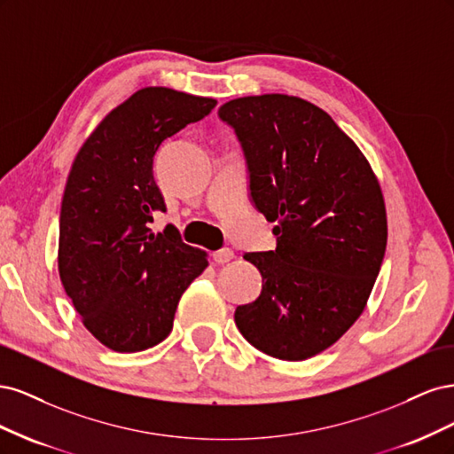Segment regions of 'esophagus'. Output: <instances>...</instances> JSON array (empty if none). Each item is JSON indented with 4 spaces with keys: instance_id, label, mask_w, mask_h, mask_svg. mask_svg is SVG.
I'll use <instances>...</instances> for the list:
<instances>
[{
    "instance_id": "obj_1",
    "label": "esophagus",
    "mask_w": 454,
    "mask_h": 454,
    "mask_svg": "<svg viewBox=\"0 0 454 454\" xmlns=\"http://www.w3.org/2000/svg\"><path fill=\"white\" fill-rule=\"evenodd\" d=\"M235 257V254H232V250L225 248V250H217L212 254V259L215 261L217 265H223V263H229V261Z\"/></svg>"
}]
</instances>
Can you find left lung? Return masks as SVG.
<instances>
[{"instance_id":"left-lung-1","label":"left lung","mask_w":454,"mask_h":454,"mask_svg":"<svg viewBox=\"0 0 454 454\" xmlns=\"http://www.w3.org/2000/svg\"><path fill=\"white\" fill-rule=\"evenodd\" d=\"M250 168L255 208L277 250L246 254L263 287L235 310L244 339L286 362L345 335L373 290L388 240L379 177L322 107L299 96H242L219 107Z\"/></svg>"}]
</instances>
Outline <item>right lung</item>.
I'll return each mask as SVG.
<instances>
[{"mask_svg":"<svg viewBox=\"0 0 454 454\" xmlns=\"http://www.w3.org/2000/svg\"><path fill=\"white\" fill-rule=\"evenodd\" d=\"M217 100L144 87L109 112L79 149L67 176L59 235V274L81 322L115 352L167 339L180 297L208 267V254L176 229L147 227L167 204L153 177L159 145Z\"/></svg>","mask_w":454,"mask_h":454,"instance_id":"add662e5","label":"right lung"}]
</instances>
